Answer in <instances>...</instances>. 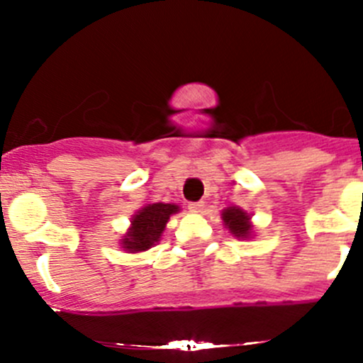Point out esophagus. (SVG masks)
<instances>
[{
    "instance_id": "esophagus-1",
    "label": "esophagus",
    "mask_w": 363,
    "mask_h": 363,
    "mask_svg": "<svg viewBox=\"0 0 363 363\" xmlns=\"http://www.w3.org/2000/svg\"><path fill=\"white\" fill-rule=\"evenodd\" d=\"M203 207H205L203 202H191V203H189V211L196 212V214H199V212H202Z\"/></svg>"
}]
</instances>
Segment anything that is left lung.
<instances>
[{"mask_svg": "<svg viewBox=\"0 0 363 363\" xmlns=\"http://www.w3.org/2000/svg\"><path fill=\"white\" fill-rule=\"evenodd\" d=\"M221 219L225 228L232 233L237 239H251L252 233H255V226L251 223V214L244 208L235 207H226L221 211Z\"/></svg>", "mask_w": 363, "mask_h": 363, "instance_id": "8db88e82", "label": "left lung"}]
</instances>
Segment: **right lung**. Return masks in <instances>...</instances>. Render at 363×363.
Returning a JSON list of instances; mask_svg holds the SVG:
<instances>
[{
  "mask_svg": "<svg viewBox=\"0 0 363 363\" xmlns=\"http://www.w3.org/2000/svg\"><path fill=\"white\" fill-rule=\"evenodd\" d=\"M181 207L175 203H145L131 216V225L119 240L126 252H144L161 240L170 216L177 214Z\"/></svg>",
  "mask_w": 363,
  "mask_h": 363,
  "instance_id": "add662e5",
  "label": "right lung"
}]
</instances>
